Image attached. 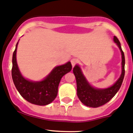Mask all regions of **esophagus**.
<instances>
[{"label":"esophagus","instance_id":"34e87169","mask_svg":"<svg viewBox=\"0 0 133 133\" xmlns=\"http://www.w3.org/2000/svg\"><path fill=\"white\" fill-rule=\"evenodd\" d=\"M71 64H72V66H75L77 64V63H78V60H77V58L71 59Z\"/></svg>","mask_w":133,"mask_h":133}]
</instances>
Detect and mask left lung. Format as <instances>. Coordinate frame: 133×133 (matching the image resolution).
I'll list each match as a JSON object with an SVG mask.
<instances>
[{
    "label": "left lung",
    "mask_w": 133,
    "mask_h": 133,
    "mask_svg": "<svg viewBox=\"0 0 133 133\" xmlns=\"http://www.w3.org/2000/svg\"><path fill=\"white\" fill-rule=\"evenodd\" d=\"M114 40L115 43H117L121 51L122 71L120 77L111 87L107 89H96L92 87L88 83L78 66H75L73 68V73L75 76L77 82V94L82 103L86 106L90 107H98L105 105L116 95L121 87L125 74L124 54L118 38L114 37Z\"/></svg>",
    "instance_id": "left-lung-1"
}]
</instances>
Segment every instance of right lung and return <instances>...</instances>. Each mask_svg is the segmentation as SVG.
Here are the masks:
<instances>
[{
    "mask_svg": "<svg viewBox=\"0 0 133 133\" xmlns=\"http://www.w3.org/2000/svg\"><path fill=\"white\" fill-rule=\"evenodd\" d=\"M16 44L12 59L11 75L15 88L20 95L30 103L37 105H46L56 98L58 94L59 83L62 77L72 69V64L69 62L63 65L56 66L44 80L33 82L22 76L16 62Z\"/></svg>",
    "mask_w": 133,
    "mask_h": 133,
    "instance_id": "add662e5",
    "label": "right lung"
}]
</instances>
